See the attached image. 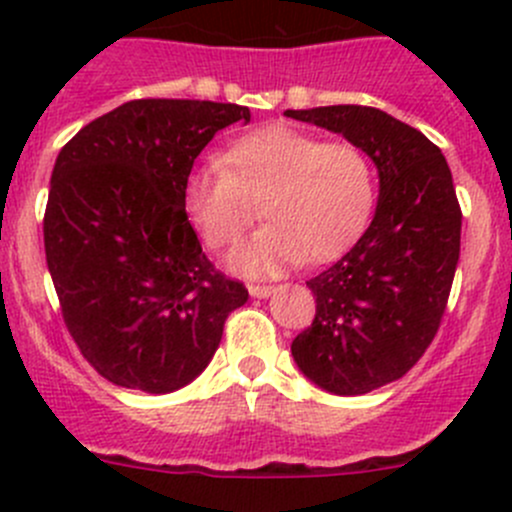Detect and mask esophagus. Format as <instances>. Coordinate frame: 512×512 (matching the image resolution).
<instances>
[{
	"label": "esophagus",
	"mask_w": 512,
	"mask_h": 512,
	"mask_svg": "<svg viewBox=\"0 0 512 512\" xmlns=\"http://www.w3.org/2000/svg\"><path fill=\"white\" fill-rule=\"evenodd\" d=\"M247 292H250V297H255V299H265L275 292V287L272 285H250L247 287Z\"/></svg>",
	"instance_id": "obj_1"
}]
</instances>
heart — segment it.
<instances>
[{
	"instance_id": "b5f03b06",
	"label": "heart",
	"mask_w": 512,
	"mask_h": 512,
	"mask_svg": "<svg viewBox=\"0 0 512 512\" xmlns=\"http://www.w3.org/2000/svg\"><path fill=\"white\" fill-rule=\"evenodd\" d=\"M223 159L195 165L183 183V205L210 250L235 245L257 218L270 225L230 255L247 277L285 267L332 262L359 240L376 203L371 160L354 143H324L289 126L240 136Z\"/></svg>"
}]
</instances>
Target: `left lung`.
I'll use <instances>...</instances> for the list:
<instances>
[{
	"label": "left lung",
	"instance_id": "1",
	"mask_svg": "<svg viewBox=\"0 0 512 512\" xmlns=\"http://www.w3.org/2000/svg\"><path fill=\"white\" fill-rule=\"evenodd\" d=\"M359 146L379 173V203L359 242L307 287L312 327L292 356L319 389L359 396L401 379L433 342L461 255V208L441 148L371 106L285 111Z\"/></svg>",
	"mask_w": 512,
	"mask_h": 512
}]
</instances>
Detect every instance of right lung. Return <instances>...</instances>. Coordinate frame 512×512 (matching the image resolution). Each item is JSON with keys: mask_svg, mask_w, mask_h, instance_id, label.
I'll use <instances>...</instances> for the list:
<instances>
[{"mask_svg": "<svg viewBox=\"0 0 512 512\" xmlns=\"http://www.w3.org/2000/svg\"><path fill=\"white\" fill-rule=\"evenodd\" d=\"M250 108L138 98L81 128L54 163L44 250L71 337L116 386L170 394L203 374L247 302L183 205L195 158Z\"/></svg>", "mask_w": 512, "mask_h": 512, "instance_id": "right-lung-1", "label": "right lung"}]
</instances>
